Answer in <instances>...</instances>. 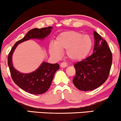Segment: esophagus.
Returning a JSON list of instances; mask_svg holds the SVG:
<instances>
[{
	"instance_id": "esophagus-1",
	"label": "esophagus",
	"mask_w": 121,
	"mask_h": 121,
	"mask_svg": "<svg viewBox=\"0 0 121 121\" xmlns=\"http://www.w3.org/2000/svg\"><path fill=\"white\" fill-rule=\"evenodd\" d=\"M67 66V64L66 63V62H61V63L60 64V67L61 68H65Z\"/></svg>"
}]
</instances>
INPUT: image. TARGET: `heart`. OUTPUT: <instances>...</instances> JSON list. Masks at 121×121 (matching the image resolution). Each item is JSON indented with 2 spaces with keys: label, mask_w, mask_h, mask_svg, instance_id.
<instances>
[{
  "label": "heart",
  "mask_w": 121,
  "mask_h": 121,
  "mask_svg": "<svg viewBox=\"0 0 121 121\" xmlns=\"http://www.w3.org/2000/svg\"><path fill=\"white\" fill-rule=\"evenodd\" d=\"M93 46V41L89 35H83L75 30H66L57 36L55 43L49 45V52L52 56L59 59L61 51L66 50L68 58L73 61L85 59L89 55Z\"/></svg>",
  "instance_id": "b5f03b06"
}]
</instances>
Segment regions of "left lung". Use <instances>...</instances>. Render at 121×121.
<instances>
[{
	"instance_id": "8db88e82",
	"label": "left lung",
	"mask_w": 121,
	"mask_h": 121,
	"mask_svg": "<svg viewBox=\"0 0 121 121\" xmlns=\"http://www.w3.org/2000/svg\"><path fill=\"white\" fill-rule=\"evenodd\" d=\"M94 47L91 56L74 65L76 76L73 82L82 91H93L102 85L109 76L112 64V54L105 40L94 31Z\"/></svg>"
}]
</instances>
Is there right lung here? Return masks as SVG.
Here are the masks:
<instances>
[{"label":"right lung","mask_w":121,"mask_h":121,"mask_svg":"<svg viewBox=\"0 0 121 121\" xmlns=\"http://www.w3.org/2000/svg\"><path fill=\"white\" fill-rule=\"evenodd\" d=\"M52 29V27H48L29 30L22 39L15 43L8 55V65L12 80L18 86L29 93L40 94L46 92L51 86L55 72L60 68L59 65L43 62L34 72L21 73L13 67L12 55L19 44L30 39H44L51 34Z\"/></svg>","instance_id":"add662e5"}]
</instances>
